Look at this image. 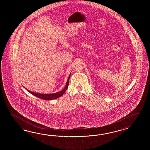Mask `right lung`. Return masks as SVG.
Wrapping results in <instances>:
<instances>
[{
	"instance_id": "right-lung-1",
	"label": "right lung",
	"mask_w": 150,
	"mask_h": 150,
	"mask_svg": "<svg viewBox=\"0 0 150 150\" xmlns=\"http://www.w3.org/2000/svg\"><path fill=\"white\" fill-rule=\"evenodd\" d=\"M71 74H70L69 78L67 79V81L66 83L65 86L64 87V88L62 89L61 91L58 92L54 93H52V94H41V93H35L32 92L30 91H29L28 89H27L24 86H23L25 88L29 93H30V94H32V95L35 96L36 97H38V98L45 100H54V99H57L58 98L61 97V96H63L64 94V93L65 92V91H67V89L68 88L69 86V80L70 78Z\"/></svg>"
}]
</instances>
